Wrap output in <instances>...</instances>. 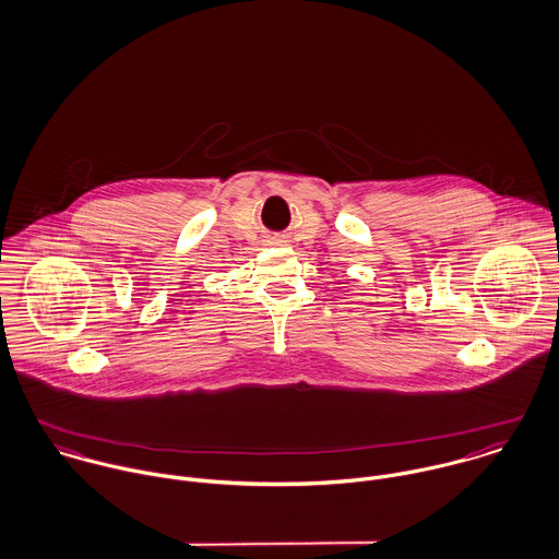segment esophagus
Segmentation results:
<instances>
[{
    "label": "esophagus",
    "instance_id": "1",
    "mask_svg": "<svg viewBox=\"0 0 559 559\" xmlns=\"http://www.w3.org/2000/svg\"><path fill=\"white\" fill-rule=\"evenodd\" d=\"M274 243H278V239H276V241H274Z\"/></svg>",
    "mask_w": 559,
    "mask_h": 559
}]
</instances>
